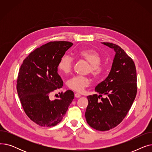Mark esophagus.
I'll list each match as a JSON object with an SVG mask.
<instances>
[{
  "label": "esophagus",
  "mask_w": 152,
  "mask_h": 152,
  "mask_svg": "<svg viewBox=\"0 0 152 152\" xmlns=\"http://www.w3.org/2000/svg\"><path fill=\"white\" fill-rule=\"evenodd\" d=\"M75 97H76V98H79V97H80L81 96V95H80V94H79V93H75Z\"/></svg>",
  "instance_id": "1"
}]
</instances>
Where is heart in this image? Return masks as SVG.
I'll return each mask as SVG.
<instances>
[{
  "mask_svg": "<svg viewBox=\"0 0 152 152\" xmlns=\"http://www.w3.org/2000/svg\"><path fill=\"white\" fill-rule=\"evenodd\" d=\"M77 56L89 63L87 72L91 73L94 77L99 78L105 73L106 67L100 62L102 56L97 50L94 49H83L77 52ZM73 64V58L68 55H63L59 60L58 68L62 73L67 74L71 71ZM90 84V78L87 76H74L68 81L69 88L78 92L84 91Z\"/></svg>",
  "mask_w": 152,
  "mask_h": 152,
  "instance_id": "heart-1",
  "label": "heart"
}]
</instances>
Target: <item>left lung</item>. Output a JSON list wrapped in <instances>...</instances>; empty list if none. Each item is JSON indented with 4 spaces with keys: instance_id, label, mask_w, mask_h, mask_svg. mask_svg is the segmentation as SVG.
I'll return each mask as SVG.
<instances>
[{
    "instance_id": "obj_1",
    "label": "left lung",
    "mask_w": 152,
    "mask_h": 152,
    "mask_svg": "<svg viewBox=\"0 0 152 152\" xmlns=\"http://www.w3.org/2000/svg\"><path fill=\"white\" fill-rule=\"evenodd\" d=\"M102 44L113 49L116 54L108 77L95 89L100 95L87 97L89 103L85 116L92 128L105 131L121 123L132 105L137 89L136 68L132 59L118 45Z\"/></svg>"
}]
</instances>
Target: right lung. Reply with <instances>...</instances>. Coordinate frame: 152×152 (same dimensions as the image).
I'll return each instance as SVG.
<instances>
[{
    "label": "right lung",
    "mask_w": 152,
    "mask_h": 152,
    "mask_svg": "<svg viewBox=\"0 0 152 152\" xmlns=\"http://www.w3.org/2000/svg\"><path fill=\"white\" fill-rule=\"evenodd\" d=\"M73 44L68 41L48 42L30 53L21 65L17 82L18 95L26 115L39 126L57 125L74 99L71 90L61 92L59 99H49L63 85L57 72L58 64Z\"/></svg>",
    "instance_id": "1"
}]
</instances>
